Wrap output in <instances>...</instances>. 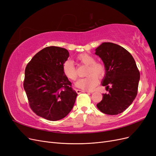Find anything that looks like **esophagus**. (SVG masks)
Instances as JSON below:
<instances>
[{
	"instance_id": "esophagus-1",
	"label": "esophagus",
	"mask_w": 156,
	"mask_h": 156,
	"mask_svg": "<svg viewBox=\"0 0 156 156\" xmlns=\"http://www.w3.org/2000/svg\"><path fill=\"white\" fill-rule=\"evenodd\" d=\"M86 91H84V90H79V89H77L76 90V92L79 94H81V93H83V92H85ZM91 93V92H90Z\"/></svg>"
}]
</instances>
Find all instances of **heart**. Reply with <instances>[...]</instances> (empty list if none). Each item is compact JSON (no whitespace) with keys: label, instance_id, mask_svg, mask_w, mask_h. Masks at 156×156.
Listing matches in <instances>:
<instances>
[{"label":"heart","instance_id":"obj_1","mask_svg":"<svg viewBox=\"0 0 156 156\" xmlns=\"http://www.w3.org/2000/svg\"><path fill=\"white\" fill-rule=\"evenodd\" d=\"M77 60L82 64L88 66L86 75L87 76L80 79L76 83L77 87L84 90H92L98 83V79H102L105 76L106 69L105 66L101 63L96 62L93 56L88 53L78 55ZM62 71L64 75L73 81H76L78 77L77 69L72 61L67 60L62 65Z\"/></svg>","mask_w":156,"mask_h":156}]
</instances>
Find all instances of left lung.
Instances as JSON below:
<instances>
[{"instance_id":"1","label":"left lung","mask_w":156,"mask_h":156,"mask_svg":"<svg viewBox=\"0 0 156 156\" xmlns=\"http://www.w3.org/2000/svg\"><path fill=\"white\" fill-rule=\"evenodd\" d=\"M95 51L105 65L106 72L101 84L108 91L103 94L102 100L96 106L106 115L120 114L136 96L139 71L133 56L120 45L104 42Z\"/></svg>"}]
</instances>
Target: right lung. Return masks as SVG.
Instances as JSON below:
<instances>
[{
	"label": "right lung",
	"instance_id": "1",
	"mask_svg": "<svg viewBox=\"0 0 156 156\" xmlns=\"http://www.w3.org/2000/svg\"><path fill=\"white\" fill-rule=\"evenodd\" d=\"M69 56L64 48L47 47L33 56L25 68L23 87L30 107L48 120L66 116L76 100L77 94L62 71Z\"/></svg>",
	"mask_w": 156,
	"mask_h": 156
}]
</instances>
